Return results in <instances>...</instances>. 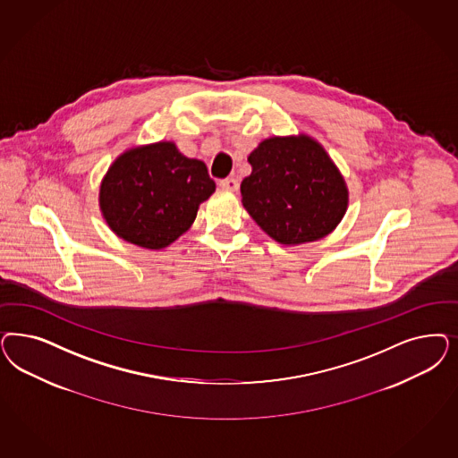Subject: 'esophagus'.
Returning <instances> with one entry per match:
<instances>
[{"label": "esophagus", "instance_id": "esophagus-1", "mask_svg": "<svg viewBox=\"0 0 458 458\" xmlns=\"http://www.w3.org/2000/svg\"><path fill=\"white\" fill-rule=\"evenodd\" d=\"M219 185H221L224 191H231V192H236L237 189H239V182H237L236 178H224L219 182Z\"/></svg>", "mask_w": 458, "mask_h": 458}]
</instances>
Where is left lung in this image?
Wrapping results in <instances>:
<instances>
[{"instance_id":"obj_1","label":"left lung","mask_w":458,"mask_h":458,"mask_svg":"<svg viewBox=\"0 0 458 458\" xmlns=\"http://www.w3.org/2000/svg\"><path fill=\"white\" fill-rule=\"evenodd\" d=\"M242 206L266 234L284 246L318 241L342 221L349 191L324 147L307 134L273 136L248 157Z\"/></svg>"}]
</instances>
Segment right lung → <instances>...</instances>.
Segmentation results:
<instances>
[{"label":"right lung","instance_id":"add662e5","mask_svg":"<svg viewBox=\"0 0 458 458\" xmlns=\"http://www.w3.org/2000/svg\"><path fill=\"white\" fill-rule=\"evenodd\" d=\"M214 191L206 163L187 158L172 141H158L119 155L101 182L99 207L116 236L163 250L191 229Z\"/></svg>","mask_w":458,"mask_h":458}]
</instances>
